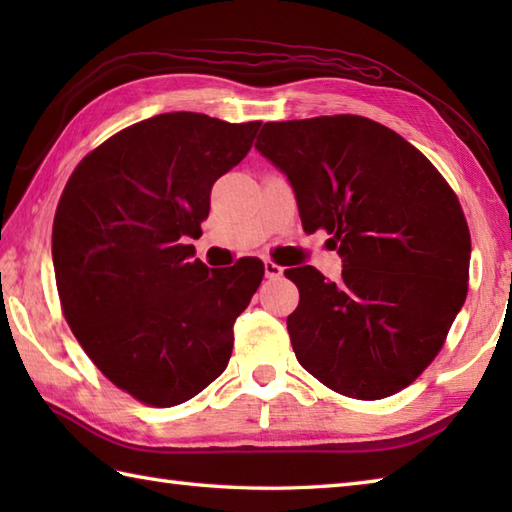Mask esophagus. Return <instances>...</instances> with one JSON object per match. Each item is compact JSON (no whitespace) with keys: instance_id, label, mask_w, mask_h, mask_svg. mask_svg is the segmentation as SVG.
Instances as JSON below:
<instances>
[{"instance_id":"obj_1","label":"esophagus","mask_w":512,"mask_h":512,"mask_svg":"<svg viewBox=\"0 0 512 512\" xmlns=\"http://www.w3.org/2000/svg\"><path fill=\"white\" fill-rule=\"evenodd\" d=\"M264 273L268 279H279L281 275H284V268H281L279 264H275L273 259H266L264 262Z\"/></svg>"}]
</instances>
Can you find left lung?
I'll return each instance as SVG.
<instances>
[{"label": "left lung", "mask_w": 512, "mask_h": 512, "mask_svg": "<svg viewBox=\"0 0 512 512\" xmlns=\"http://www.w3.org/2000/svg\"><path fill=\"white\" fill-rule=\"evenodd\" d=\"M257 151L286 173L303 231L323 228L339 281L288 268L301 367L336 394L380 400L409 387L442 350L469 292L471 233L429 158L372 118L266 123Z\"/></svg>", "instance_id": "obj_1"}]
</instances>
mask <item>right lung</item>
<instances>
[{
  "label": "right lung",
  "mask_w": 512,
  "mask_h": 512,
  "mask_svg": "<svg viewBox=\"0 0 512 512\" xmlns=\"http://www.w3.org/2000/svg\"><path fill=\"white\" fill-rule=\"evenodd\" d=\"M259 121L193 112L129 125L85 156L52 224L63 317L101 374L149 407H173L220 376L233 323L264 262L206 268L202 235L213 182L242 162Z\"/></svg>",
  "instance_id": "obj_1"
}]
</instances>
